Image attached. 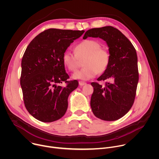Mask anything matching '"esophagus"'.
Here are the masks:
<instances>
[{"label": "esophagus", "mask_w": 159, "mask_h": 159, "mask_svg": "<svg viewBox=\"0 0 159 159\" xmlns=\"http://www.w3.org/2000/svg\"><path fill=\"white\" fill-rule=\"evenodd\" d=\"M79 85H80V86H83V85H85V84H86V82H83V81H79Z\"/></svg>", "instance_id": "esophagus-1"}]
</instances>
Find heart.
I'll return each instance as SVG.
<instances>
[{
  "instance_id": "heart-1",
  "label": "heart",
  "mask_w": 159,
  "mask_h": 159,
  "mask_svg": "<svg viewBox=\"0 0 159 159\" xmlns=\"http://www.w3.org/2000/svg\"><path fill=\"white\" fill-rule=\"evenodd\" d=\"M101 44L93 39H86L79 43L75 52L66 50L63 55V62L70 71L74 72L79 67V58H85L82 69L75 72L72 77L75 79L87 80L96 76L99 72H104L110 62V54L101 48Z\"/></svg>"
}]
</instances>
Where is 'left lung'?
<instances>
[{
	"label": "left lung",
	"instance_id": "1",
	"mask_svg": "<svg viewBox=\"0 0 159 159\" xmlns=\"http://www.w3.org/2000/svg\"><path fill=\"white\" fill-rule=\"evenodd\" d=\"M99 38L109 48L110 62L98 80H110L105 87L92 82L94 93L90 107L94 115L104 121H116L129 111L133 104L139 82L138 58L129 40L118 29L104 26L89 30L83 39Z\"/></svg>",
	"mask_w": 159,
	"mask_h": 159
}]
</instances>
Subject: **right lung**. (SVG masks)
<instances>
[{
	"instance_id": "add662e5",
	"label": "right lung",
	"mask_w": 159,
	"mask_h": 159,
	"mask_svg": "<svg viewBox=\"0 0 159 159\" xmlns=\"http://www.w3.org/2000/svg\"><path fill=\"white\" fill-rule=\"evenodd\" d=\"M84 31L49 29L29 44L21 61L20 86L26 109L36 120L50 123L60 119L68 107V98L77 88V80L65 70L63 55ZM67 83L65 87L60 84Z\"/></svg>"
}]
</instances>
